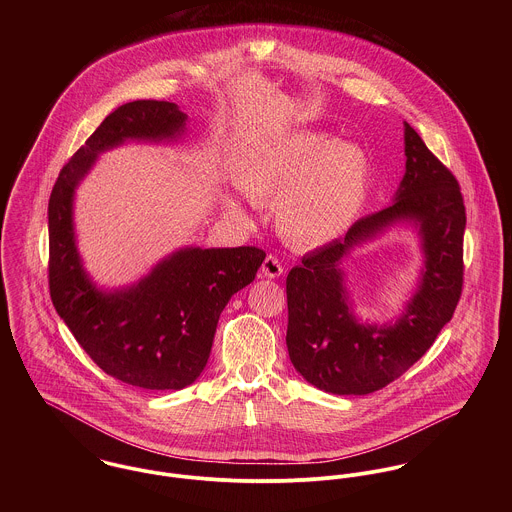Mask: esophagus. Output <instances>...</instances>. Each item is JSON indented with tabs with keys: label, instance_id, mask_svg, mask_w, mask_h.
Masks as SVG:
<instances>
[{
	"label": "esophagus",
	"instance_id": "34e87169",
	"mask_svg": "<svg viewBox=\"0 0 512 512\" xmlns=\"http://www.w3.org/2000/svg\"><path fill=\"white\" fill-rule=\"evenodd\" d=\"M284 274L282 262L276 256H266V260L262 262V276L264 278H280Z\"/></svg>",
	"mask_w": 512,
	"mask_h": 512
}]
</instances>
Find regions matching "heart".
I'll return each mask as SVG.
<instances>
[{"label": "heart", "instance_id": "obj_1", "mask_svg": "<svg viewBox=\"0 0 512 512\" xmlns=\"http://www.w3.org/2000/svg\"><path fill=\"white\" fill-rule=\"evenodd\" d=\"M240 185L254 203H276V224L297 246L341 238L365 209L372 167L365 149L323 132H297L262 153ZM234 207V203H230Z\"/></svg>", "mask_w": 512, "mask_h": 512}]
</instances>
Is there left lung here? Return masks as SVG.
<instances>
[{"label": "left lung", "instance_id": "8db88e82", "mask_svg": "<svg viewBox=\"0 0 512 512\" xmlns=\"http://www.w3.org/2000/svg\"><path fill=\"white\" fill-rule=\"evenodd\" d=\"M406 173L392 205L357 220L301 258L286 280V345L295 370L315 388L363 396L384 388L432 347L463 286L465 207L457 179L404 122ZM396 225L415 228L423 268L403 313L382 326L354 315L342 260Z\"/></svg>", "mask_w": 512, "mask_h": 512}]
</instances>
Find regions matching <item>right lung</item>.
<instances>
[{"mask_svg":"<svg viewBox=\"0 0 512 512\" xmlns=\"http://www.w3.org/2000/svg\"><path fill=\"white\" fill-rule=\"evenodd\" d=\"M187 114L175 102L116 108L61 169L49 199V290L78 345L106 374L146 390H181L207 366L220 313L254 282L256 246H185L130 286L104 290L86 272L74 232V193L98 155L128 142L171 144Z\"/></svg>","mask_w":512,"mask_h":512,"instance_id":"right-lung-1","label":"right lung"}]
</instances>
